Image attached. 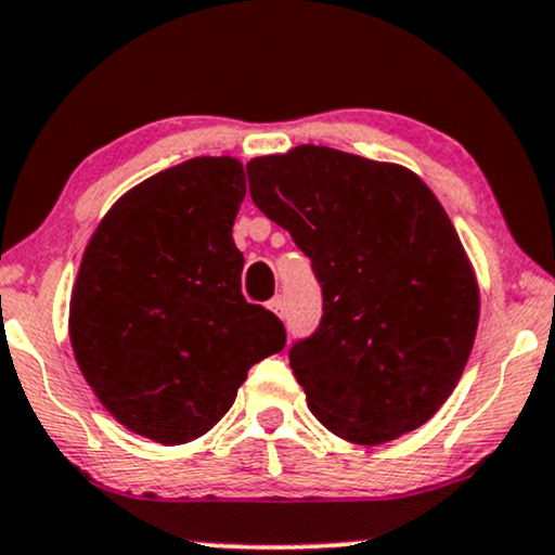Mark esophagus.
I'll list each match as a JSON object with an SVG mask.
<instances>
[{
    "instance_id": "obj_1",
    "label": "esophagus",
    "mask_w": 555,
    "mask_h": 555,
    "mask_svg": "<svg viewBox=\"0 0 555 555\" xmlns=\"http://www.w3.org/2000/svg\"><path fill=\"white\" fill-rule=\"evenodd\" d=\"M269 310L276 312L279 318H284V297H273V299L269 301Z\"/></svg>"
}]
</instances>
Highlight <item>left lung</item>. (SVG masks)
Listing matches in <instances>:
<instances>
[{
	"label": "left lung",
	"mask_w": 555,
	"mask_h": 555,
	"mask_svg": "<svg viewBox=\"0 0 555 555\" xmlns=\"http://www.w3.org/2000/svg\"><path fill=\"white\" fill-rule=\"evenodd\" d=\"M254 205L312 261L322 318L292 343L310 412L378 446L425 425L459 384L479 289L446 209L415 173L325 145L248 166Z\"/></svg>",
	"instance_id": "1"
}]
</instances>
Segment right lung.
<instances>
[{"mask_svg": "<svg viewBox=\"0 0 555 555\" xmlns=\"http://www.w3.org/2000/svg\"><path fill=\"white\" fill-rule=\"evenodd\" d=\"M235 158H192L132 189L91 235L68 333L76 363L117 423L164 446L225 417L284 322L241 292Z\"/></svg>", "mask_w": 555, "mask_h": 555, "instance_id": "right-lung-1", "label": "right lung"}]
</instances>
